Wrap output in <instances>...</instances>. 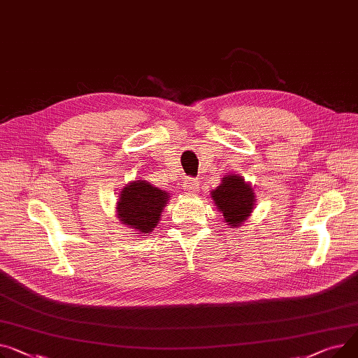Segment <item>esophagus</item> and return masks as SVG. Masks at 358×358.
<instances>
[{"label": "esophagus", "mask_w": 358, "mask_h": 358, "mask_svg": "<svg viewBox=\"0 0 358 358\" xmlns=\"http://www.w3.org/2000/svg\"><path fill=\"white\" fill-rule=\"evenodd\" d=\"M183 191L187 195H192V196L198 195V192H199V182L196 179H194V178H186L183 180Z\"/></svg>", "instance_id": "esophagus-1"}]
</instances>
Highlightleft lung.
Returning <instances> with one entry per match:
<instances>
[{"mask_svg":"<svg viewBox=\"0 0 358 358\" xmlns=\"http://www.w3.org/2000/svg\"><path fill=\"white\" fill-rule=\"evenodd\" d=\"M215 208L229 228H237L251 215L256 205L253 187L240 175L227 173L211 192Z\"/></svg>","mask_w":358,"mask_h":358,"instance_id":"left-lung-1","label":"left lung"}]
</instances>
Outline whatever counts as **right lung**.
Masks as SVG:
<instances>
[{"label":"right lung","instance_id":"obj_1","mask_svg":"<svg viewBox=\"0 0 358 358\" xmlns=\"http://www.w3.org/2000/svg\"><path fill=\"white\" fill-rule=\"evenodd\" d=\"M171 195L144 179L131 180L118 195L115 205L117 218L125 227L137 231L136 234H149L159 224Z\"/></svg>","mask_w":358,"mask_h":358}]
</instances>
